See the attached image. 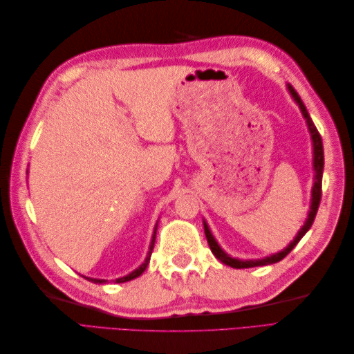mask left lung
Instances as JSON below:
<instances>
[{
    "label": "left lung",
    "instance_id": "1",
    "mask_svg": "<svg viewBox=\"0 0 354 354\" xmlns=\"http://www.w3.org/2000/svg\"><path fill=\"white\" fill-rule=\"evenodd\" d=\"M289 91L293 97V100H295L298 103L299 109H301L303 115L306 118L307 122V126H309V131H310V135H312V141H313V169H315V184H313V189H312V205H310V212H309V216H307V219L303 225V228L298 231L297 237L293 239V242H290V245L286 248V250H283L281 252H277L274 255H269V257H265V259H260V260H239V259H232L230 257V255L227 252L222 251V248L217 245V242L214 240L212 231L208 230V225L204 222V230H205V236H207V240H208V245H209V250H212V252L216 255L217 260H221L222 263H225V265H228L231 268H236V269H243V268H255V266H266V265H272V263H277L283 260L286 255H288L293 248L297 246V243L299 242V240L303 239V236L306 234L307 231L310 230L312 223L315 221V216H317V212H318V207H319V202H321V194H322V170H324V149H322V140H321V135L317 129V126L313 124L312 118L309 115V112H307L306 106L303 100L299 99L298 93L293 89L290 85L288 86Z\"/></svg>",
    "mask_w": 354,
    "mask_h": 354
}]
</instances>
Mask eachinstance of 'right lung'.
Here are the masks:
<instances>
[{"instance_id":"right-lung-1","label":"right lung","mask_w":354,"mask_h":354,"mask_svg":"<svg viewBox=\"0 0 354 354\" xmlns=\"http://www.w3.org/2000/svg\"><path fill=\"white\" fill-rule=\"evenodd\" d=\"M155 236H156V227H155V231H153L152 242H150V246H149V254H147V257H146L145 263H142V265H141L138 269H135L133 272H131L129 275L122 277V278H117L115 283H124V281H131V280H133V278H137V277H140L142 272H145V269H146V268H147V265H149L150 255H152V250H153V245H155ZM86 280L93 281V283H104V280H97V278H86Z\"/></svg>"}]
</instances>
